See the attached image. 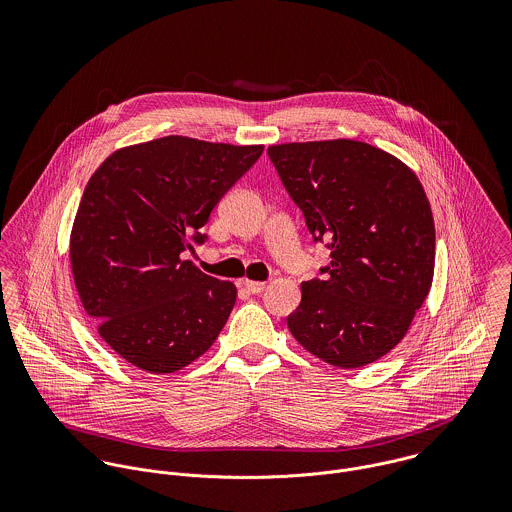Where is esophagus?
I'll return each mask as SVG.
<instances>
[{"label": "esophagus", "mask_w": 512, "mask_h": 512, "mask_svg": "<svg viewBox=\"0 0 512 512\" xmlns=\"http://www.w3.org/2000/svg\"><path fill=\"white\" fill-rule=\"evenodd\" d=\"M242 286H244V290L248 293H262L266 290L264 282H250V280H246Z\"/></svg>", "instance_id": "1"}]
</instances>
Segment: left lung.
<instances>
[{
	"instance_id": "left-lung-1",
	"label": "left lung",
	"mask_w": 512,
	"mask_h": 512,
	"mask_svg": "<svg viewBox=\"0 0 512 512\" xmlns=\"http://www.w3.org/2000/svg\"><path fill=\"white\" fill-rule=\"evenodd\" d=\"M268 155L331 264L301 282L288 315L295 341L317 359L359 368L406 335L432 288L436 228L416 173L355 140L268 147Z\"/></svg>"
}]
</instances>
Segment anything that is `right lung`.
<instances>
[{"label":"right lung","instance_id":"1","mask_svg":"<svg viewBox=\"0 0 512 512\" xmlns=\"http://www.w3.org/2000/svg\"><path fill=\"white\" fill-rule=\"evenodd\" d=\"M264 146L167 136L114 151L90 177L71 232L74 284L98 335L130 365L167 374L217 341L232 282L181 260Z\"/></svg>","mask_w":512,"mask_h":512}]
</instances>
